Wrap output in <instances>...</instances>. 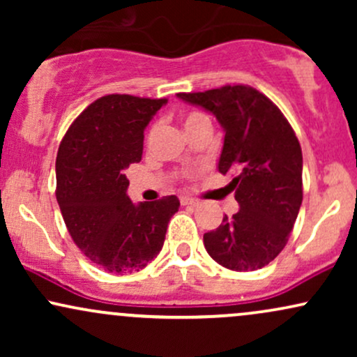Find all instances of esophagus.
Masks as SVG:
<instances>
[{
	"instance_id": "esophagus-1",
	"label": "esophagus",
	"mask_w": 357,
	"mask_h": 357,
	"mask_svg": "<svg viewBox=\"0 0 357 357\" xmlns=\"http://www.w3.org/2000/svg\"><path fill=\"white\" fill-rule=\"evenodd\" d=\"M181 204H183V206H196V204H198V199L188 198V196H183Z\"/></svg>"
}]
</instances>
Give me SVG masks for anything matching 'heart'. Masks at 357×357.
I'll return each instance as SVG.
<instances>
[{
  "label": "heart",
  "mask_w": 357,
  "mask_h": 357,
  "mask_svg": "<svg viewBox=\"0 0 357 357\" xmlns=\"http://www.w3.org/2000/svg\"><path fill=\"white\" fill-rule=\"evenodd\" d=\"M202 122H210V119L204 116L203 112H199V110H190V112L184 114L183 117L184 129H190V127L202 124Z\"/></svg>",
  "instance_id": "b5f03b06"
}]
</instances>
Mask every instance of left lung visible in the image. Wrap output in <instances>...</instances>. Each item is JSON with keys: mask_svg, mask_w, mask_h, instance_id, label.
Returning a JSON list of instances; mask_svg holds the SVG:
<instances>
[{"mask_svg": "<svg viewBox=\"0 0 357 357\" xmlns=\"http://www.w3.org/2000/svg\"><path fill=\"white\" fill-rule=\"evenodd\" d=\"M179 99L199 105L225 130L218 169L230 174L238 213L204 233V248L225 268L258 270L289 241L302 204V149L280 109L248 85H225Z\"/></svg>", "mask_w": 357, "mask_h": 357, "instance_id": "left-lung-1", "label": "left lung"}]
</instances>
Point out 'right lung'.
I'll return each instance as SVG.
<instances>
[{
	"instance_id": "obj_1",
	"label": "right lung",
	"mask_w": 357,
	"mask_h": 357,
	"mask_svg": "<svg viewBox=\"0 0 357 357\" xmlns=\"http://www.w3.org/2000/svg\"><path fill=\"white\" fill-rule=\"evenodd\" d=\"M166 99L112 93L68 127L56 154V202L72 240L109 273L144 268L161 252L179 199L134 204L126 169L142 158L144 129Z\"/></svg>"
}]
</instances>
